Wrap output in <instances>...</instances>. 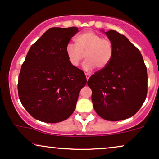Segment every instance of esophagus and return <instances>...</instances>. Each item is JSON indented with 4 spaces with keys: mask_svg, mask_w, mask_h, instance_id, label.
Returning <instances> with one entry per match:
<instances>
[{
    "mask_svg": "<svg viewBox=\"0 0 159 159\" xmlns=\"http://www.w3.org/2000/svg\"><path fill=\"white\" fill-rule=\"evenodd\" d=\"M85 75H86V80H88L90 77V75H91V74L90 73H85Z\"/></svg>",
    "mask_w": 159,
    "mask_h": 159,
    "instance_id": "obj_1",
    "label": "esophagus"
}]
</instances>
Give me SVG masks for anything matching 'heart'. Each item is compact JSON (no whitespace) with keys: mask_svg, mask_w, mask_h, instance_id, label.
Instances as JSON below:
<instances>
[{"mask_svg":"<svg viewBox=\"0 0 159 159\" xmlns=\"http://www.w3.org/2000/svg\"><path fill=\"white\" fill-rule=\"evenodd\" d=\"M74 41L75 45L68 44L66 48L67 59L73 67H78L85 56L86 60L83 67L86 70H92L95 67L103 70L113 58L114 49L112 42L95 32H83L75 37Z\"/></svg>","mask_w":159,"mask_h":159,"instance_id":"1","label":"heart"}]
</instances>
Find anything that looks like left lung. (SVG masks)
<instances>
[{"instance_id":"8db88e82","label":"left lung","mask_w":159,"mask_h":159,"mask_svg":"<svg viewBox=\"0 0 159 159\" xmlns=\"http://www.w3.org/2000/svg\"><path fill=\"white\" fill-rule=\"evenodd\" d=\"M106 34L114 45V56L106 67L95 72L87 81L96 113L109 121L134 116L148 93L147 67L139 50L114 30Z\"/></svg>"}]
</instances>
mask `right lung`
Returning a JSON list of instances; mask_svg holds the SVG:
<instances>
[{
	"instance_id": "obj_1",
	"label": "right lung",
	"mask_w": 159,
	"mask_h": 159,
	"mask_svg": "<svg viewBox=\"0 0 159 159\" xmlns=\"http://www.w3.org/2000/svg\"><path fill=\"white\" fill-rule=\"evenodd\" d=\"M78 32L76 27L51 28L30 48L18 77L22 105L39 121L56 123L73 114L84 73L68 61L66 48Z\"/></svg>"
}]
</instances>
